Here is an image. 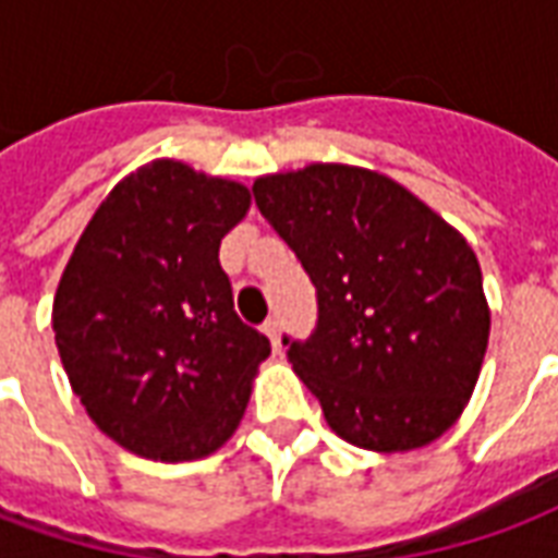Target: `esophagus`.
Masks as SVG:
<instances>
[{"label": "esophagus", "instance_id": "34e87169", "mask_svg": "<svg viewBox=\"0 0 558 558\" xmlns=\"http://www.w3.org/2000/svg\"><path fill=\"white\" fill-rule=\"evenodd\" d=\"M262 329H264V336L274 341V351H279V320L267 318L262 324Z\"/></svg>", "mask_w": 558, "mask_h": 558}]
</instances>
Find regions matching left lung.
Masks as SVG:
<instances>
[{
    "label": "left lung",
    "instance_id": "1",
    "mask_svg": "<svg viewBox=\"0 0 558 558\" xmlns=\"http://www.w3.org/2000/svg\"><path fill=\"white\" fill-rule=\"evenodd\" d=\"M255 205L294 250L318 324L288 360L341 440L410 451L454 425L490 336L470 243L386 174L312 162L258 178Z\"/></svg>",
    "mask_w": 558,
    "mask_h": 558
}]
</instances>
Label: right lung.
Wrapping results in <instances>:
<instances>
[{
	"label": "right lung",
	"instance_id": "obj_1",
	"mask_svg": "<svg viewBox=\"0 0 558 558\" xmlns=\"http://www.w3.org/2000/svg\"><path fill=\"white\" fill-rule=\"evenodd\" d=\"M246 210L243 184L154 160L112 186L73 246L56 348L85 413L133 454L195 461L243 418L270 341L238 318L219 243Z\"/></svg>",
	"mask_w": 558,
	"mask_h": 558
}]
</instances>
